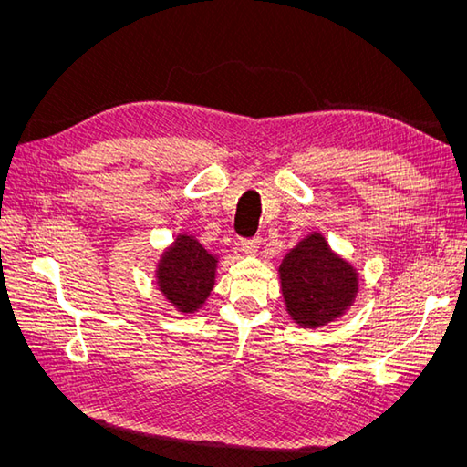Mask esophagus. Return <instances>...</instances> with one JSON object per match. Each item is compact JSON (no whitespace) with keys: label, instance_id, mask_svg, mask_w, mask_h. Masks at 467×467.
<instances>
[{"label":"esophagus","instance_id":"1","mask_svg":"<svg viewBox=\"0 0 467 467\" xmlns=\"http://www.w3.org/2000/svg\"><path fill=\"white\" fill-rule=\"evenodd\" d=\"M259 245H261V239L259 237L242 239V244H239V247H242V251L247 253V255H253V253H257Z\"/></svg>","mask_w":467,"mask_h":467}]
</instances>
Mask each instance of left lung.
Returning a JSON list of instances; mask_svg holds the SVG:
<instances>
[{
    "instance_id": "obj_1",
    "label": "left lung",
    "mask_w": 467,
    "mask_h": 467,
    "mask_svg": "<svg viewBox=\"0 0 467 467\" xmlns=\"http://www.w3.org/2000/svg\"><path fill=\"white\" fill-rule=\"evenodd\" d=\"M278 273L288 314L307 329L341 317L358 290L355 268L335 255L321 234L296 245Z\"/></svg>"
}]
</instances>
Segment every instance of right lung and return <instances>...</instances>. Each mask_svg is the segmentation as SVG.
Here are the masks:
<instances>
[{
	"instance_id": "1",
	"label": "right lung",
	"mask_w": 467,
	"mask_h": 467,
	"mask_svg": "<svg viewBox=\"0 0 467 467\" xmlns=\"http://www.w3.org/2000/svg\"><path fill=\"white\" fill-rule=\"evenodd\" d=\"M218 259L191 235H179L158 265V286L179 312L192 314L214 288Z\"/></svg>"
}]
</instances>
